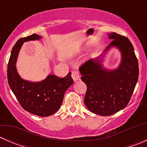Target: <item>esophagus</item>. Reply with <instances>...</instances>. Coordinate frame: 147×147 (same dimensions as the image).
<instances>
[{
	"instance_id": "obj_1",
	"label": "esophagus",
	"mask_w": 147,
	"mask_h": 147,
	"mask_svg": "<svg viewBox=\"0 0 147 147\" xmlns=\"http://www.w3.org/2000/svg\"><path fill=\"white\" fill-rule=\"evenodd\" d=\"M72 78L73 79L74 82H76L78 81V80L80 79V75H79V72L78 70H73L72 71Z\"/></svg>"
}]
</instances>
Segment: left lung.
I'll use <instances>...</instances> for the list:
<instances>
[{
    "instance_id": "obj_1",
    "label": "left lung",
    "mask_w": 147,
    "mask_h": 147,
    "mask_svg": "<svg viewBox=\"0 0 147 147\" xmlns=\"http://www.w3.org/2000/svg\"><path fill=\"white\" fill-rule=\"evenodd\" d=\"M108 37L112 42L103 53L86 62L79 69L81 80L87 85L84 104L89 110L101 116L112 115L126 107L139 77L138 60L129 40L116 32L109 33ZM113 47L121 53V61L117 68L109 70L102 63Z\"/></svg>"
}]
</instances>
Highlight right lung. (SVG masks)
<instances>
[{"label":"right lung","instance_id":"add662e5","mask_svg":"<svg viewBox=\"0 0 147 147\" xmlns=\"http://www.w3.org/2000/svg\"><path fill=\"white\" fill-rule=\"evenodd\" d=\"M42 38L38 34L19 39L12 49L8 65V82L13 94L25 110L39 117L55 113L61 106L66 90L73 83L71 72L63 78L48 75L40 82H30L19 75L16 68L18 57L25 42Z\"/></svg>","mask_w":147,"mask_h":147}]
</instances>
